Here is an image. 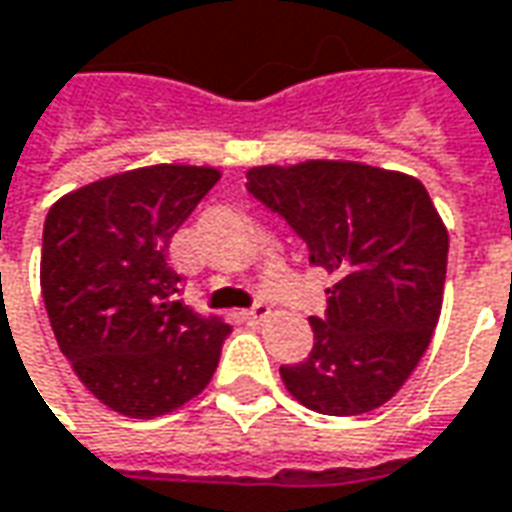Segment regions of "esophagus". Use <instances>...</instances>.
Returning a JSON list of instances; mask_svg holds the SVG:
<instances>
[{
    "mask_svg": "<svg viewBox=\"0 0 512 512\" xmlns=\"http://www.w3.org/2000/svg\"><path fill=\"white\" fill-rule=\"evenodd\" d=\"M269 314H271L269 305L257 302V305H252V308L243 314V319H246V322H252V325H260V322H266V319H269Z\"/></svg>",
    "mask_w": 512,
    "mask_h": 512,
    "instance_id": "1",
    "label": "esophagus"
}]
</instances>
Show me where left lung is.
<instances>
[{
	"label": "left lung",
	"instance_id": "obj_1",
	"mask_svg": "<svg viewBox=\"0 0 512 512\" xmlns=\"http://www.w3.org/2000/svg\"><path fill=\"white\" fill-rule=\"evenodd\" d=\"M246 190L280 212L333 274L325 316H311L314 347L280 367L308 409L373 412L415 373L443 308L448 229L415 176L361 162L308 159L260 165Z\"/></svg>",
	"mask_w": 512,
	"mask_h": 512
}]
</instances>
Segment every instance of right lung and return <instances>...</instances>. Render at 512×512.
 <instances>
[{
	"label": "right lung",
	"mask_w": 512,
	"mask_h": 512,
	"mask_svg": "<svg viewBox=\"0 0 512 512\" xmlns=\"http://www.w3.org/2000/svg\"><path fill=\"white\" fill-rule=\"evenodd\" d=\"M221 179L198 165L114 173L47 212L41 294L52 333L97 401L125 417L168 415L210 384L229 325L176 300L168 243Z\"/></svg>",
	"instance_id": "right-lung-1"
}]
</instances>
